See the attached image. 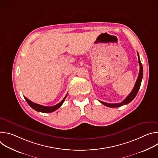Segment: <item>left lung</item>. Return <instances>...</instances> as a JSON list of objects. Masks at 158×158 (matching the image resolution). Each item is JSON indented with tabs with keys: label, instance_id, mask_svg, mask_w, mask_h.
<instances>
[{
	"label": "left lung",
	"instance_id": "1",
	"mask_svg": "<svg viewBox=\"0 0 158 158\" xmlns=\"http://www.w3.org/2000/svg\"><path fill=\"white\" fill-rule=\"evenodd\" d=\"M138 61H139V65H140V69H139V74H138L137 81L136 82V84H135L134 87L133 89L132 90V91L131 92V93L126 98V99L124 101H123L120 103L110 104V103L104 102H102V101H101L99 100V101L101 103H102L104 106H106L107 107H120V106H122L123 105H125V104H127L129 103L130 102H131L134 99L135 97L136 96V95H137V94L139 91V89L140 88L142 79H143V65H142V64H141L140 59H139V56L138 52Z\"/></svg>",
	"mask_w": 158,
	"mask_h": 158
}]
</instances>
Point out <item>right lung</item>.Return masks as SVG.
Segmentation results:
<instances>
[{"label": "right lung", "instance_id": "right-lung-1", "mask_svg": "<svg viewBox=\"0 0 158 158\" xmlns=\"http://www.w3.org/2000/svg\"><path fill=\"white\" fill-rule=\"evenodd\" d=\"M67 94H66V96L64 97V98L57 104L53 106H42L36 103H34L33 102H32L31 101H30L29 99H28L27 98H26L25 96L24 98L26 99V101H27V102L28 103V104L35 110L37 111V112H46V113H48V112H52L55 111L56 110H57V109H59L63 104L65 99L66 98Z\"/></svg>", "mask_w": 158, "mask_h": 158}]
</instances>
